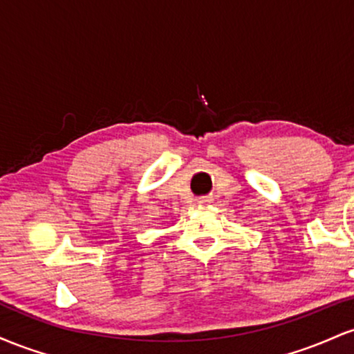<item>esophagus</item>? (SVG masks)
<instances>
[{"label": "esophagus", "mask_w": 354, "mask_h": 354, "mask_svg": "<svg viewBox=\"0 0 354 354\" xmlns=\"http://www.w3.org/2000/svg\"><path fill=\"white\" fill-rule=\"evenodd\" d=\"M209 202V198H201V201H198V204H207Z\"/></svg>", "instance_id": "34e87169"}]
</instances>
